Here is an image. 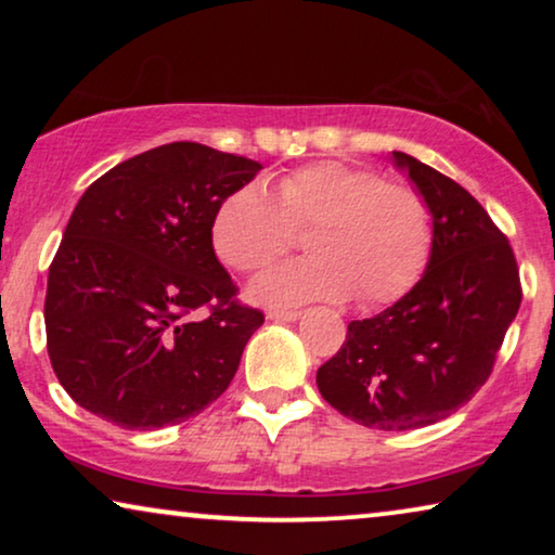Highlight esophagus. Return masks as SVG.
I'll return each mask as SVG.
<instances>
[{
    "label": "esophagus",
    "instance_id": "esophagus-1",
    "mask_svg": "<svg viewBox=\"0 0 555 555\" xmlns=\"http://www.w3.org/2000/svg\"><path fill=\"white\" fill-rule=\"evenodd\" d=\"M268 318L275 323H293L300 318V310H275L272 308V310H268Z\"/></svg>",
    "mask_w": 555,
    "mask_h": 555
}]
</instances>
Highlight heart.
<instances>
[{
  "label": "heart",
  "instance_id": "b5f03b06",
  "mask_svg": "<svg viewBox=\"0 0 555 555\" xmlns=\"http://www.w3.org/2000/svg\"><path fill=\"white\" fill-rule=\"evenodd\" d=\"M306 260L262 272L249 298L300 306L356 295L374 308L399 300L422 278L431 253V211L424 196L384 173L344 162H313L272 184H245L219 204L211 245L224 264L257 272L283 257L306 230Z\"/></svg>",
  "mask_w": 555,
  "mask_h": 555
}]
</instances>
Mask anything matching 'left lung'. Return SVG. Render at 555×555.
Returning a JSON list of instances; mask_svg holds the SVG:
<instances>
[{
    "instance_id": "obj_1",
    "label": "left lung",
    "mask_w": 555,
    "mask_h": 555,
    "mask_svg": "<svg viewBox=\"0 0 555 555\" xmlns=\"http://www.w3.org/2000/svg\"><path fill=\"white\" fill-rule=\"evenodd\" d=\"M391 156L431 211L427 270L391 308L348 323L315 384L348 420L409 431L447 420L480 391L522 293L511 242L482 204L414 156Z\"/></svg>"
}]
</instances>
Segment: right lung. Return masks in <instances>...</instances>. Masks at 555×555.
<instances>
[{"mask_svg": "<svg viewBox=\"0 0 555 555\" xmlns=\"http://www.w3.org/2000/svg\"><path fill=\"white\" fill-rule=\"evenodd\" d=\"M260 169L177 141L86 189L44 295L50 363L75 404L124 429H162L222 397L264 315L234 300L211 222Z\"/></svg>", "mask_w": 555, "mask_h": 555, "instance_id": "add662e5", "label": "right lung"}]
</instances>
